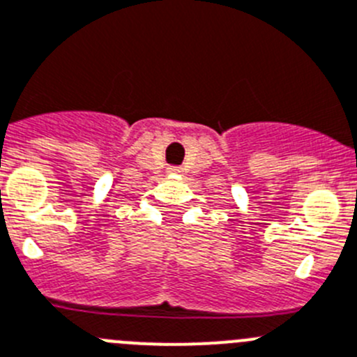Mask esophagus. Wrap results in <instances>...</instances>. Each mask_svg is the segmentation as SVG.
<instances>
[{"label": "esophagus", "mask_w": 357, "mask_h": 357, "mask_svg": "<svg viewBox=\"0 0 357 357\" xmlns=\"http://www.w3.org/2000/svg\"><path fill=\"white\" fill-rule=\"evenodd\" d=\"M167 172H171V174H178V172H181V169H179V167H169Z\"/></svg>", "instance_id": "obj_1"}]
</instances>
